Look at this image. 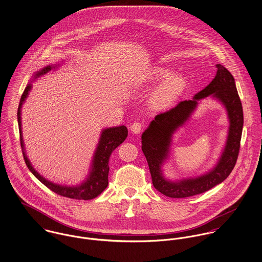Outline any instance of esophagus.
<instances>
[{
    "label": "esophagus",
    "instance_id": "34e87169",
    "mask_svg": "<svg viewBox=\"0 0 262 262\" xmlns=\"http://www.w3.org/2000/svg\"><path fill=\"white\" fill-rule=\"evenodd\" d=\"M142 129H143V124L141 122H139V121H135L130 125V130L134 134H140L142 132Z\"/></svg>",
    "mask_w": 262,
    "mask_h": 262
}]
</instances>
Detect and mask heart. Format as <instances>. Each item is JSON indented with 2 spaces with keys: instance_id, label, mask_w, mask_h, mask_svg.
I'll return each mask as SVG.
<instances>
[{
  "instance_id": "1",
  "label": "heart",
  "mask_w": 262,
  "mask_h": 262,
  "mask_svg": "<svg viewBox=\"0 0 262 262\" xmlns=\"http://www.w3.org/2000/svg\"><path fill=\"white\" fill-rule=\"evenodd\" d=\"M172 74L168 67L157 66L145 72L142 77L140 85L142 88H152ZM186 86V79L183 75H173L165 80L150 96V104L156 110H165L169 107L180 96Z\"/></svg>"
}]
</instances>
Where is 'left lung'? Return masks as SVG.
I'll use <instances>...</instances> for the list:
<instances>
[{"label":"left lung","mask_w":262,"mask_h":262,"mask_svg":"<svg viewBox=\"0 0 262 262\" xmlns=\"http://www.w3.org/2000/svg\"><path fill=\"white\" fill-rule=\"evenodd\" d=\"M214 79L198 92L192 100L179 102L174 107L157 115L142 136L144 151L154 187L170 198H187L202 194L222 183L232 172L239 155L243 127V110L232 74L221 64L216 65ZM212 95L222 102L228 110L231 126L226 148L217 166L211 172L195 179L180 182L166 180L160 167L167 156L170 138L196 107L198 101Z\"/></svg>","instance_id":"8db88e82"}]
</instances>
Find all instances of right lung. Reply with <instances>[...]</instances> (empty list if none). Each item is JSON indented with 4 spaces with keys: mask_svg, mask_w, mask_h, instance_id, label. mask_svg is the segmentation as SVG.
Returning a JSON list of instances; mask_svg holds the SVG:
<instances>
[{
    "mask_svg": "<svg viewBox=\"0 0 262 262\" xmlns=\"http://www.w3.org/2000/svg\"><path fill=\"white\" fill-rule=\"evenodd\" d=\"M53 67L47 66L43 68L41 71H39L35 77H38L40 75H43L50 71ZM31 89V84H28L20 99L19 107H18V124H19V132H20V143L23 151V157L25 160V163L28 167L32 174H34L42 184H44L48 189H50L52 192L56 193L62 197L75 199V200H91L100 195L107 187L108 185V172H110V166L108 161L112 152L117 148L118 145L122 144L124 140L127 137V128L124 125H120L117 127H110L104 130H102V134L100 136V140L98 145L96 147L94 158L92 161V168L90 171V174L88 180L82 183L79 186L76 187H67V186H60L53 184L43 177L38 174L33 167L30 164L28 158L26 157V154L24 151V144L22 139V129H21V107L23 102L25 101L28 93Z\"/></svg>",
    "mask_w": 262,
    "mask_h": 262,
    "instance_id": "obj_1",
    "label": "right lung"
}]
</instances>
